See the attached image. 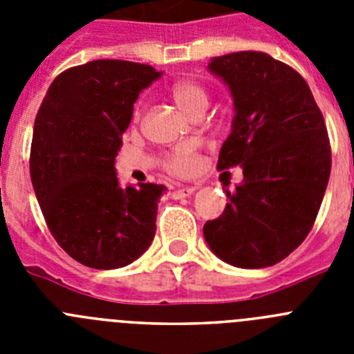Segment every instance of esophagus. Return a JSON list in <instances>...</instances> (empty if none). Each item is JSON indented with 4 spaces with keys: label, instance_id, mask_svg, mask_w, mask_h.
Returning a JSON list of instances; mask_svg holds the SVG:
<instances>
[{
    "label": "esophagus",
    "instance_id": "1",
    "mask_svg": "<svg viewBox=\"0 0 354 354\" xmlns=\"http://www.w3.org/2000/svg\"><path fill=\"white\" fill-rule=\"evenodd\" d=\"M196 187L193 186H180L177 187L171 195H174V198H186V196H192L193 193H195Z\"/></svg>",
    "mask_w": 354,
    "mask_h": 354
}]
</instances>
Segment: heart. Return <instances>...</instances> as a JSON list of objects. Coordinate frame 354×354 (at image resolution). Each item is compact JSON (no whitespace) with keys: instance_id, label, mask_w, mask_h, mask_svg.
Segmentation results:
<instances>
[{"instance_id":"obj_1","label":"heart","mask_w":354,"mask_h":354,"mask_svg":"<svg viewBox=\"0 0 354 354\" xmlns=\"http://www.w3.org/2000/svg\"><path fill=\"white\" fill-rule=\"evenodd\" d=\"M171 99L187 117L204 113L209 104V93L202 83L195 80H183L171 86ZM143 113V102L138 101L133 109V120H140ZM200 159L193 145H177L162 156V168L174 175H192L198 168Z\"/></svg>"}]
</instances>
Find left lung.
Returning <instances> with one entry per match:
<instances>
[{
	"mask_svg": "<svg viewBox=\"0 0 354 354\" xmlns=\"http://www.w3.org/2000/svg\"><path fill=\"white\" fill-rule=\"evenodd\" d=\"M209 71L228 84L236 117L218 170L239 165L220 218L204 225L209 248L245 270L274 266L314 227L331 170L323 113L299 72L261 51L216 56Z\"/></svg>",
	"mask_w": 354,
	"mask_h": 354,
	"instance_id": "1",
	"label": "left lung"
}]
</instances>
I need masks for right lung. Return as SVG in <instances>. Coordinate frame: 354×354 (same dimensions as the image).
<instances>
[{
    "label": "right lung",
    "instance_id": "add662e5",
    "mask_svg": "<svg viewBox=\"0 0 354 354\" xmlns=\"http://www.w3.org/2000/svg\"><path fill=\"white\" fill-rule=\"evenodd\" d=\"M161 72L93 60L55 77L33 126L30 175L56 243L93 270L124 268L156 234L162 184L118 186L115 159L140 92Z\"/></svg>",
    "mask_w": 354,
    "mask_h": 354
}]
</instances>
